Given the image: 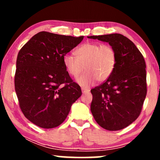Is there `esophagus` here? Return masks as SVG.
Instances as JSON below:
<instances>
[{
	"label": "esophagus",
	"instance_id": "34e87169",
	"mask_svg": "<svg viewBox=\"0 0 160 160\" xmlns=\"http://www.w3.org/2000/svg\"><path fill=\"white\" fill-rule=\"evenodd\" d=\"M82 91L83 93L89 92L90 91V89H89V88H86V87H82Z\"/></svg>",
	"mask_w": 160,
	"mask_h": 160
}]
</instances>
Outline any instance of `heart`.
Masks as SVG:
<instances>
[{
  "label": "heart",
  "instance_id": "1",
  "mask_svg": "<svg viewBox=\"0 0 160 160\" xmlns=\"http://www.w3.org/2000/svg\"><path fill=\"white\" fill-rule=\"evenodd\" d=\"M76 55L66 54L63 62L67 71L73 77L79 76L84 66L86 71L77 78V82L83 87H89L96 79L98 82L108 79L117 62L115 49L108 44L84 43L76 49Z\"/></svg>",
  "mask_w": 160,
  "mask_h": 160
}]
</instances>
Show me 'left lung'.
I'll return each mask as SVG.
<instances>
[{
  "label": "left lung",
  "mask_w": 160,
  "mask_h": 160,
  "mask_svg": "<svg viewBox=\"0 0 160 160\" xmlns=\"http://www.w3.org/2000/svg\"><path fill=\"white\" fill-rule=\"evenodd\" d=\"M87 38L108 43L117 53L113 73L103 84L91 89V112L102 128L122 130L141 113L147 92L145 60L136 46L122 34Z\"/></svg>",
  "instance_id": "1"
}]
</instances>
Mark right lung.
Segmentation results:
<instances>
[{
    "mask_svg": "<svg viewBox=\"0 0 160 160\" xmlns=\"http://www.w3.org/2000/svg\"><path fill=\"white\" fill-rule=\"evenodd\" d=\"M83 36L39 32L23 46L17 59L15 91L23 114L36 125L56 128L82 95L70 77L63 58Z\"/></svg>",
    "mask_w": 160,
    "mask_h": 160,
    "instance_id": "right-lung-1",
    "label": "right lung"
}]
</instances>
